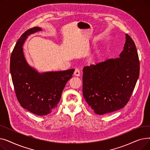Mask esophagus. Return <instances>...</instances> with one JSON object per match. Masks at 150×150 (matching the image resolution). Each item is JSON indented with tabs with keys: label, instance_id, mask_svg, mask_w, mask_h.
I'll return each mask as SVG.
<instances>
[{
	"label": "esophagus",
	"instance_id": "obj_1",
	"mask_svg": "<svg viewBox=\"0 0 150 150\" xmlns=\"http://www.w3.org/2000/svg\"><path fill=\"white\" fill-rule=\"evenodd\" d=\"M74 75L76 76H79L80 75V70L78 68H76L74 72Z\"/></svg>",
	"mask_w": 150,
	"mask_h": 150
}]
</instances>
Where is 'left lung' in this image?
<instances>
[{
  "label": "left lung",
  "mask_w": 150,
  "mask_h": 150,
  "mask_svg": "<svg viewBox=\"0 0 150 150\" xmlns=\"http://www.w3.org/2000/svg\"><path fill=\"white\" fill-rule=\"evenodd\" d=\"M139 70L135 43L126 34L120 58L108 59L83 68V93L86 101L98 115L124 108L135 88Z\"/></svg>",
  "instance_id": "1"
}]
</instances>
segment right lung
Returning <instances> with one entry per match:
<instances>
[{"label": "right lung", "mask_w": 150, "mask_h": 150, "mask_svg": "<svg viewBox=\"0 0 150 150\" xmlns=\"http://www.w3.org/2000/svg\"><path fill=\"white\" fill-rule=\"evenodd\" d=\"M41 30L39 27L28 29L18 39L11 55L10 72L16 96L21 106L42 116L57 107L62 92L75 69L40 74L28 64L22 45L30 35Z\"/></svg>", "instance_id": "add662e5"}]
</instances>
